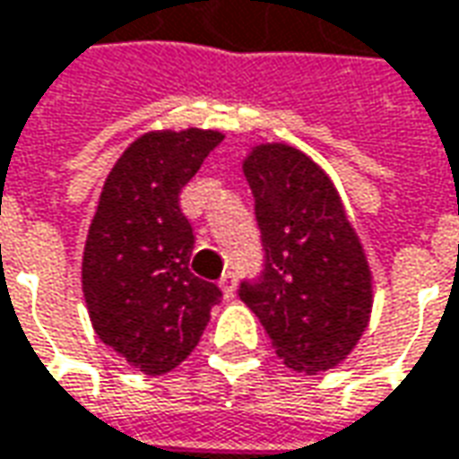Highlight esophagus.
Masks as SVG:
<instances>
[{"mask_svg": "<svg viewBox=\"0 0 459 459\" xmlns=\"http://www.w3.org/2000/svg\"><path fill=\"white\" fill-rule=\"evenodd\" d=\"M220 288H222L224 298H232V295H235V288H237L235 273H224L222 278H220Z\"/></svg>", "mask_w": 459, "mask_h": 459, "instance_id": "esophagus-1", "label": "esophagus"}]
</instances>
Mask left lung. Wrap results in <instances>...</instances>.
<instances>
[{
	"label": "left lung",
	"mask_w": 459,
	"mask_h": 459,
	"mask_svg": "<svg viewBox=\"0 0 459 459\" xmlns=\"http://www.w3.org/2000/svg\"><path fill=\"white\" fill-rule=\"evenodd\" d=\"M263 270L239 282L278 356L295 371L341 364L371 313V273L331 179L303 151L270 143L245 159Z\"/></svg>",
	"instance_id": "obj_1"
}]
</instances>
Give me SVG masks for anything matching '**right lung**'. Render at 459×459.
Masks as SVG:
<instances>
[{"label":"right lung","instance_id":"right-lung-1","mask_svg":"<svg viewBox=\"0 0 459 459\" xmlns=\"http://www.w3.org/2000/svg\"><path fill=\"white\" fill-rule=\"evenodd\" d=\"M217 131H161L110 169L85 252L82 293L98 338L149 377L194 351L222 290L192 273L194 230L179 194L222 143Z\"/></svg>","mask_w":459,"mask_h":459}]
</instances>
